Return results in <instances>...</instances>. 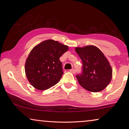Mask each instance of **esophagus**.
<instances>
[{"mask_svg":"<svg viewBox=\"0 0 129 129\" xmlns=\"http://www.w3.org/2000/svg\"><path fill=\"white\" fill-rule=\"evenodd\" d=\"M70 71L71 73H72L73 74H76V70H75L74 69H71V70H70Z\"/></svg>","mask_w":129,"mask_h":129,"instance_id":"obj_1","label":"esophagus"}]
</instances>
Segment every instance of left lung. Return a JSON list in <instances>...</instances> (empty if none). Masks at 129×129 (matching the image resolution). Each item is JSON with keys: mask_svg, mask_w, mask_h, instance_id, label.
<instances>
[{"mask_svg": "<svg viewBox=\"0 0 129 129\" xmlns=\"http://www.w3.org/2000/svg\"><path fill=\"white\" fill-rule=\"evenodd\" d=\"M76 52L82 62V74L76 76L79 84L92 92L104 89L111 81L112 70L103 53L94 45L76 47Z\"/></svg>", "mask_w": 129, "mask_h": 129, "instance_id": "left-lung-1", "label": "left lung"}]
</instances>
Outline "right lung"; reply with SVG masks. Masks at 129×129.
Masks as SVG:
<instances>
[{"label": "right lung", "mask_w": 129, "mask_h": 129, "mask_svg": "<svg viewBox=\"0 0 129 129\" xmlns=\"http://www.w3.org/2000/svg\"><path fill=\"white\" fill-rule=\"evenodd\" d=\"M69 49L67 45L49 39L37 44L29 53L25 74L36 89L44 90L56 85L63 74L59 58Z\"/></svg>", "instance_id": "right-lung-1"}]
</instances>
